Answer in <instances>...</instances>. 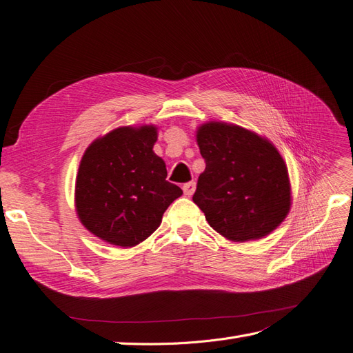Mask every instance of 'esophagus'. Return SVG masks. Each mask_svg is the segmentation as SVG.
<instances>
[{"label": "esophagus", "mask_w": 353, "mask_h": 353, "mask_svg": "<svg viewBox=\"0 0 353 353\" xmlns=\"http://www.w3.org/2000/svg\"><path fill=\"white\" fill-rule=\"evenodd\" d=\"M183 190H184V194L185 196H193V193L196 191V183L194 181H190V183H185L184 185H183Z\"/></svg>", "instance_id": "esophagus-1"}]
</instances>
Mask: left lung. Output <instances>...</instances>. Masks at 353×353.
Here are the masks:
<instances>
[{
    "label": "left lung",
    "instance_id": "1",
    "mask_svg": "<svg viewBox=\"0 0 353 353\" xmlns=\"http://www.w3.org/2000/svg\"><path fill=\"white\" fill-rule=\"evenodd\" d=\"M205 172L193 201L209 225L232 241L261 239L290 209L287 166L276 148L236 125L205 123L197 131Z\"/></svg>",
    "mask_w": 353,
    "mask_h": 353
}]
</instances>
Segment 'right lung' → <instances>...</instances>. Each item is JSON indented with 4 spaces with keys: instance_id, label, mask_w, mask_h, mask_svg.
I'll return each instance as SVG.
<instances>
[{
    "instance_id": "1",
    "label": "right lung",
    "mask_w": 353,
    "mask_h": 353,
    "mask_svg": "<svg viewBox=\"0 0 353 353\" xmlns=\"http://www.w3.org/2000/svg\"><path fill=\"white\" fill-rule=\"evenodd\" d=\"M154 126L117 128L85 152L77 178V212L94 236L131 248L162 222L168 206L183 194L166 179L154 154Z\"/></svg>"
}]
</instances>
